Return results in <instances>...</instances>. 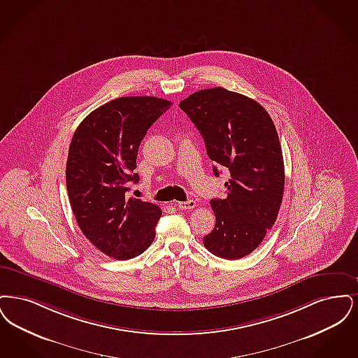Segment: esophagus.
Returning <instances> with one entry per match:
<instances>
[{
    "label": "esophagus",
    "mask_w": 358,
    "mask_h": 358,
    "mask_svg": "<svg viewBox=\"0 0 358 358\" xmlns=\"http://www.w3.org/2000/svg\"><path fill=\"white\" fill-rule=\"evenodd\" d=\"M195 206H196L195 201H186V202L178 203V207H179L180 210H192Z\"/></svg>",
    "instance_id": "obj_1"
}]
</instances>
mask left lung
Returning a JSON list of instances; mask_svg holds the SVG:
<instances>
[{
  "label": "left lung",
  "instance_id": "8db88e82",
  "mask_svg": "<svg viewBox=\"0 0 358 358\" xmlns=\"http://www.w3.org/2000/svg\"><path fill=\"white\" fill-rule=\"evenodd\" d=\"M179 107L199 129L207 155L230 171L226 199H211L215 227L204 248L224 259L249 255L278 217L285 167L280 138L266 109L245 94L222 87L202 90Z\"/></svg>",
  "mask_w": 358,
  "mask_h": 358
}]
</instances>
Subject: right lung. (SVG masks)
<instances>
[{
    "label": "right lung",
    "mask_w": 358,
    "mask_h": 358,
    "mask_svg": "<svg viewBox=\"0 0 358 358\" xmlns=\"http://www.w3.org/2000/svg\"><path fill=\"white\" fill-rule=\"evenodd\" d=\"M154 96L117 97L76 128L66 159V189L80 230L94 248L127 261L154 242L159 206L127 199L138 183L136 156L147 129L171 107Z\"/></svg>",
    "instance_id": "right-lung-1"
}]
</instances>
